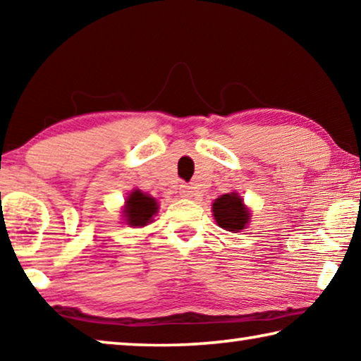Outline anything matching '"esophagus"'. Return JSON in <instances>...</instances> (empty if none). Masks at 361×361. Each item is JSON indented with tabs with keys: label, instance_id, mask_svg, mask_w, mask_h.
I'll return each mask as SVG.
<instances>
[{
	"label": "esophagus",
	"instance_id": "obj_1",
	"mask_svg": "<svg viewBox=\"0 0 361 361\" xmlns=\"http://www.w3.org/2000/svg\"><path fill=\"white\" fill-rule=\"evenodd\" d=\"M180 194L183 195V197H192L194 189L191 186H188V185H181L180 186Z\"/></svg>",
	"mask_w": 361,
	"mask_h": 361
}]
</instances>
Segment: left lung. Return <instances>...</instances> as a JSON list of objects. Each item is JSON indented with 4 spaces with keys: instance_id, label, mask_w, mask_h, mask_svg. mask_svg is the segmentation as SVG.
<instances>
[{
    "instance_id": "obj_1",
    "label": "left lung",
    "mask_w": 361,
    "mask_h": 361,
    "mask_svg": "<svg viewBox=\"0 0 361 361\" xmlns=\"http://www.w3.org/2000/svg\"><path fill=\"white\" fill-rule=\"evenodd\" d=\"M213 216L219 228L229 232H239L247 228L250 221V212L243 204V199L237 192L223 194L212 207Z\"/></svg>"
}]
</instances>
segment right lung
I'll use <instances>...</instances> for the list:
<instances>
[{
  "label": "right lung",
  "mask_w": 361,
  "mask_h": 361,
  "mask_svg": "<svg viewBox=\"0 0 361 361\" xmlns=\"http://www.w3.org/2000/svg\"><path fill=\"white\" fill-rule=\"evenodd\" d=\"M157 207L159 205L154 197L135 189L127 197L122 213H124L126 223L132 226V228L133 226L135 228H143V226L152 221V216L157 213Z\"/></svg>",
  "instance_id": "1"
}]
</instances>
